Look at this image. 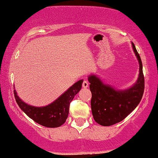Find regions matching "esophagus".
Segmentation results:
<instances>
[{
  "label": "esophagus",
  "instance_id": "34e87169",
  "mask_svg": "<svg viewBox=\"0 0 158 158\" xmlns=\"http://www.w3.org/2000/svg\"><path fill=\"white\" fill-rule=\"evenodd\" d=\"M88 86H89L88 82H87V81H85V80H84L83 82H82V87H83L84 88H87Z\"/></svg>",
  "mask_w": 158,
  "mask_h": 158
}]
</instances>
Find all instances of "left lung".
Instances as JSON below:
<instances>
[{
    "instance_id": "1",
    "label": "left lung",
    "mask_w": 158,
    "mask_h": 158,
    "mask_svg": "<svg viewBox=\"0 0 158 158\" xmlns=\"http://www.w3.org/2000/svg\"><path fill=\"white\" fill-rule=\"evenodd\" d=\"M134 53L139 62L138 81L130 89L115 90L95 76H89L92 92L91 108L94 120L102 126H110L120 123L135 109L143 97L145 81L140 56L132 43Z\"/></svg>"
}]
</instances>
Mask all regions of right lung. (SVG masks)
Instances as JSON below:
<instances>
[{
  "mask_svg": "<svg viewBox=\"0 0 158 158\" xmlns=\"http://www.w3.org/2000/svg\"><path fill=\"white\" fill-rule=\"evenodd\" d=\"M82 83V80L76 82L57 99L44 107H35L27 104L19 99L15 90V98L21 109L33 121L46 127L55 128L66 122L69 113L70 103L81 90Z\"/></svg>",
  "mask_w": 158,
  "mask_h": 158,
  "instance_id": "add662e5",
  "label": "right lung"
}]
</instances>
